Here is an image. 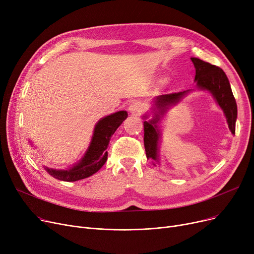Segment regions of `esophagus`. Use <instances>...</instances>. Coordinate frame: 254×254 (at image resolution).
Returning <instances> with one entry per match:
<instances>
[{"label": "esophagus", "instance_id": "34e87169", "mask_svg": "<svg viewBox=\"0 0 254 254\" xmlns=\"http://www.w3.org/2000/svg\"><path fill=\"white\" fill-rule=\"evenodd\" d=\"M144 108H145L144 103H142L141 101H136V102H132L130 104V106L128 107V110H129V112L131 114L139 115V114H141L143 112Z\"/></svg>", "mask_w": 254, "mask_h": 254}]
</instances>
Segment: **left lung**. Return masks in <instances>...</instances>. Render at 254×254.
<instances>
[{"instance_id": "8db88e82", "label": "left lung", "mask_w": 254, "mask_h": 254, "mask_svg": "<svg viewBox=\"0 0 254 254\" xmlns=\"http://www.w3.org/2000/svg\"><path fill=\"white\" fill-rule=\"evenodd\" d=\"M194 68V82L196 87L201 90H206L214 99L215 103L223 111L228 122L229 128L235 135L236 120H237V103L234 98L231 84L225 73L219 66L206 63L196 58H190ZM192 91L190 89L180 91L170 95H162L154 98L151 109L152 118H149L150 112L144 114L142 117L144 122V146L146 156L152 159V164L156 166L159 163V142L162 138V129L159 125L161 120L171 107L177 105L183 98Z\"/></svg>"}]
</instances>
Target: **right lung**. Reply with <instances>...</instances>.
I'll use <instances>...</instances> for the list:
<instances>
[{"label":"right lung","instance_id":"right-lung-1","mask_svg":"<svg viewBox=\"0 0 254 254\" xmlns=\"http://www.w3.org/2000/svg\"><path fill=\"white\" fill-rule=\"evenodd\" d=\"M127 117V111H117L101 118L93 129V134L87 150L78 163L69 169L57 170L44 167L46 172L56 179L73 182L87 178L97 173L106 163L107 148L112 135Z\"/></svg>","mask_w":254,"mask_h":254}]
</instances>
